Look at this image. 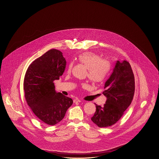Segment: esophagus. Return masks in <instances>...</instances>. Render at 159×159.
<instances>
[{
  "instance_id": "34e87169",
  "label": "esophagus",
  "mask_w": 159,
  "mask_h": 159,
  "mask_svg": "<svg viewBox=\"0 0 159 159\" xmlns=\"http://www.w3.org/2000/svg\"><path fill=\"white\" fill-rule=\"evenodd\" d=\"M81 102V100H80V99H77V98L74 100V103H76V102Z\"/></svg>"
}]
</instances>
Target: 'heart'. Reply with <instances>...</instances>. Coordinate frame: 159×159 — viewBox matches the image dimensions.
<instances>
[{
  "label": "heart",
  "instance_id": "heart-1",
  "mask_svg": "<svg viewBox=\"0 0 159 159\" xmlns=\"http://www.w3.org/2000/svg\"><path fill=\"white\" fill-rule=\"evenodd\" d=\"M79 61L89 70L88 77L93 83L103 81L110 70V64L107 61L101 59L99 56L92 52H85L78 56ZM73 64L70 63L67 72H70Z\"/></svg>",
  "mask_w": 159,
  "mask_h": 159
}]
</instances>
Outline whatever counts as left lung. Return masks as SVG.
<instances>
[{"label":"left lung","instance_id":"obj_1","mask_svg":"<svg viewBox=\"0 0 159 159\" xmlns=\"http://www.w3.org/2000/svg\"><path fill=\"white\" fill-rule=\"evenodd\" d=\"M103 94L107 98L103 107L96 105L91 120L99 128L116 124L132 103L134 90V76L129 62L117 61L112 73L105 84Z\"/></svg>","mask_w":159,"mask_h":159}]
</instances>
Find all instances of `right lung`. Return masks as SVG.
Returning a JSON list of instances; mask_svg holds the SVG:
<instances>
[{
	"instance_id": "obj_1",
	"label": "right lung",
	"mask_w": 159,
	"mask_h": 159,
	"mask_svg": "<svg viewBox=\"0 0 159 159\" xmlns=\"http://www.w3.org/2000/svg\"><path fill=\"white\" fill-rule=\"evenodd\" d=\"M66 66L62 52L51 49L33 61L25 74L23 89L27 105L46 125L60 122L73 103L71 98L55 90L54 81L60 79Z\"/></svg>"
}]
</instances>
